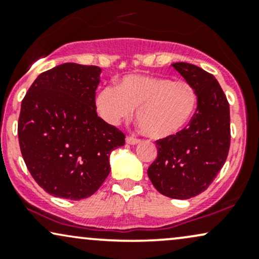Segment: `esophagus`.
<instances>
[{
    "label": "esophagus",
    "instance_id": "obj_1",
    "mask_svg": "<svg viewBox=\"0 0 259 259\" xmlns=\"http://www.w3.org/2000/svg\"><path fill=\"white\" fill-rule=\"evenodd\" d=\"M125 141H126V144H129V145H136V144H139L140 140L134 138V136H127V138L125 139Z\"/></svg>",
    "mask_w": 259,
    "mask_h": 259
}]
</instances>
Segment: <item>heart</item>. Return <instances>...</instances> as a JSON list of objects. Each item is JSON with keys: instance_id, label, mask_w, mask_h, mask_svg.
I'll return each mask as SVG.
<instances>
[{"instance_id": "obj_1", "label": "heart", "mask_w": 259, "mask_h": 259, "mask_svg": "<svg viewBox=\"0 0 259 259\" xmlns=\"http://www.w3.org/2000/svg\"><path fill=\"white\" fill-rule=\"evenodd\" d=\"M197 94L184 80L130 74L115 88L107 86L96 97V108L103 120L115 125L132 115L150 138L168 139L179 134L194 117Z\"/></svg>"}]
</instances>
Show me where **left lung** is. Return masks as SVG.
<instances>
[{
  "label": "left lung",
  "instance_id": "obj_1",
  "mask_svg": "<svg viewBox=\"0 0 259 259\" xmlns=\"http://www.w3.org/2000/svg\"><path fill=\"white\" fill-rule=\"evenodd\" d=\"M171 65L194 86L197 109L179 134L157 140L158 154L147 174L162 195L187 200L207 190L227 160L230 109L214 75L185 62Z\"/></svg>",
  "mask_w": 259,
  "mask_h": 259
}]
</instances>
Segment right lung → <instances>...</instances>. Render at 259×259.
<instances>
[{"instance_id": "right-lung-1", "label": "right lung", "mask_w": 259, "mask_h": 259, "mask_svg": "<svg viewBox=\"0 0 259 259\" xmlns=\"http://www.w3.org/2000/svg\"><path fill=\"white\" fill-rule=\"evenodd\" d=\"M101 68L64 63L41 73L22 101L18 138L31 177L55 197L82 200L108 177L125 135L97 115Z\"/></svg>"}]
</instances>
